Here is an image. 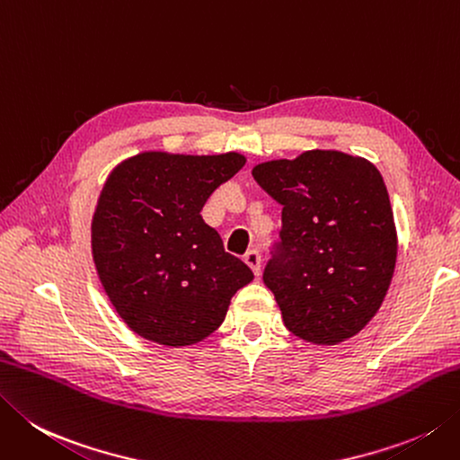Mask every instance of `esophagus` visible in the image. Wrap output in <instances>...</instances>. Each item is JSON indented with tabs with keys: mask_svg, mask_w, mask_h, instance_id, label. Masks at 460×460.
I'll return each instance as SVG.
<instances>
[{
	"mask_svg": "<svg viewBox=\"0 0 460 460\" xmlns=\"http://www.w3.org/2000/svg\"><path fill=\"white\" fill-rule=\"evenodd\" d=\"M245 263L251 267V271H253L255 275H259V271H261V253L257 249H251V251H247L245 253Z\"/></svg>",
	"mask_w": 460,
	"mask_h": 460,
	"instance_id": "34e87169",
	"label": "esophagus"
}]
</instances>
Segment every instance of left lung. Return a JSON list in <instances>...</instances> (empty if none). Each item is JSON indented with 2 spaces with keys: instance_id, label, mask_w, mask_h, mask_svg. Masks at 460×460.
I'll list each match as a JSON object with an SVG mask.
<instances>
[{
  "instance_id": "left-lung-1",
  "label": "left lung",
  "mask_w": 460,
  "mask_h": 460,
  "mask_svg": "<svg viewBox=\"0 0 460 460\" xmlns=\"http://www.w3.org/2000/svg\"><path fill=\"white\" fill-rule=\"evenodd\" d=\"M283 205L281 245L263 281L285 327L313 345L355 337L376 311L397 263L389 193L371 161L332 149L253 167Z\"/></svg>"
}]
</instances>
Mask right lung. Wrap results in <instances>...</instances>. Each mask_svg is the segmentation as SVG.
<instances>
[{
    "mask_svg": "<svg viewBox=\"0 0 460 460\" xmlns=\"http://www.w3.org/2000/svg\"><path fill=\"white\" fill-rule=\"evenodd\" d=\"M243 165L235 151H141L107 177L92 219L93 263L113 309L139 337L165 347L199 343L253 281L201 217L209 195Z\"/></svg>",
    "mask_w": 460,
    "mask_h": 460,
    "instance_id": "right-lung-1",
    "label": "right lung"
}]
</instances>
